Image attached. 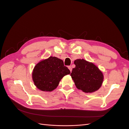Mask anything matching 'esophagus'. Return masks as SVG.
Listing matches in <instances>:
<instances>
[{
    "label": "esophagus",
    "instance_id": "obj_1",
    "mask_svg": "<svg viewBox=\"0 0 129 129\" xmlns=\"http://www.w3.org/2000/svg\"><path fill=\"white\" fill-rule=\"evenodd\" d=\"M68 69H69V71H71V72H72V67H71V66H69V67H68Z\"/></svg>",
    "mask_w": 129,
    "mask_h": 129
}]
</instances>
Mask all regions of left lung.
<instances>
[{
    "instance_id": "8db88e82",
    "label": "left lung",
    "mask_w": 129,
    "mask_h": 129,
    "mask_svg": "<svg viewBox=\"0 0 129 129\" xmlns=\"http://www.w3.org/2000/svg\"><path fill=\"white\" fill-rule=\"evenodd\" d=\"M75 67L71 76L76 88L86 93L93 92L100 88L104 76L99 68L92 62L84 59L74 61Z\"/></svg>"
}]
</instances>
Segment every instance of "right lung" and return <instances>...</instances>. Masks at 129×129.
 I'll return each mask as SVG.
<instances>
[{
    "mask_svg": "<svg viewBox=\"0 0 129 129\" xmlns=\"http://www.w3.org/2000/svg\"><path fill=\"white\" fill-rule=\"evenodd\" d=\"M70 73L63 61L56 57L50 56L35 66L32 75L38 89L43 91H52L57 88L62 78Z\"/></svg>",
    "mask_w": 129,
    "mask_h": 129,
    "instance_id": "obj_1",
    "label": "right lung"
}]
</instances>
